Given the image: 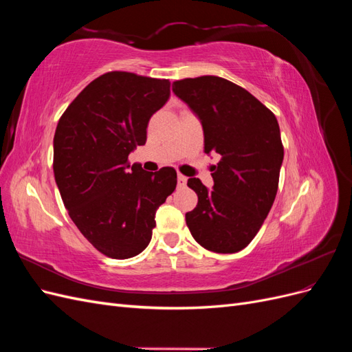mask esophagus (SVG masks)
Segmentation results:
<instances>
[{
    "label": "esophagus",
    "instance_id": "34e87169",
    "mask_svg": "<svg viewBox=\"0 0 352 352\" xmlns=\"http://www.w3.org/2000/svg\"><path fill=\"white\" fill-rule=\"evenodd\" d=\"M188 182V177L184 176V175H177V186H185Z\"/></svg>",
    "mask_w": 352,
    "mask_h": 352
}]
</instances>
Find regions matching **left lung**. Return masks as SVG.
I'll use <instances>...</instances> for the list:
<instances>
[{
	"label": "left lung",
	"instance_id": "1",
	"mask_svg": "<svg viewBox=\"0 0 352 352\" xmlns=\"http://www.w3.org/2000/svg\"><path fill=\"white\" fill-rule=\"evenodd\" d=\"M173 92L199 119L204 153L220 155L211 190L199 179H188L198 195L185 216L190 235L208 251L238 252L257 235L278 192L279 123L247 89L219 76L176 80Z\"/></svg>",
	"mask_w": 352,
	"mask_h": 352
}]
</instances>
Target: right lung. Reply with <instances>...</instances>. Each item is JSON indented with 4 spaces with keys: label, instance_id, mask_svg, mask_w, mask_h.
<instances>
[{
    "label": "right lung",
    "instance_id": "1",
    "mask_svg": "<svg viewBox=\"0 0 352 352\" xmlns=\"http://www.w3.org/2000/svg\"><path fill=\"white\" fill-rule=\"evenodd\" d=\"M170 82L109 72L92 80L60 117L54 177L69 216L100 252L131 258L153 236L155 211L173 192V167L145 172L127 157L145 145L151 116L167 102Z\"/></svg>",
    "mask_w": 352,
    "mask_h": 352
}]
</instances>
